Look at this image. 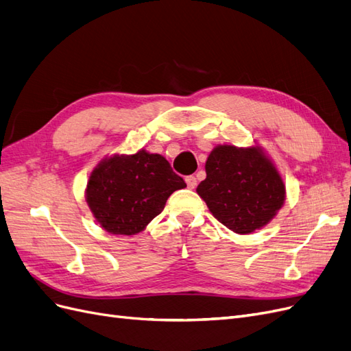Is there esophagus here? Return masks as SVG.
<instances>
[{
  "instance_id": "1",
  "label": "esophagus",
  "mask_w": 351,
  "mask_h": 351,
  "mask_svg": "<svg viewBox=\"0 0 351 351\" xmlns=\"http://www.w3.org/2000/svg\"><path fill=\"white\" fill-rule=\"evenodd\" d=\"M186 183H187L189 189H195L196 184H197V180H196L195 176H187L186 177Z\"/></svg>"
}]
</instances>
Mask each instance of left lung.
Instances as JSON below:
<instances>
[{
    "instance_id": "left-lung-1",
    "label": "left lung",
    "mask_w": 351,
    "mask_h": 351,
    "mask_svg": "<svg viewBox=\"0 0 351 351\" xmlns=\"http://www.w3.org/2000/svg\"><path fill=\"white\" fill-rule=\"evenodd\" d=\"M205 171L197 195L210 214L237 234H250L268 226L284 205V180L258 143L247 147L215 146Z\"/></svg>"
}]
</instances>
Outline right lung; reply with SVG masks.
I'll return each instance as SVG.
<instances>
[{
	"instance_id": "add662e5",
	"label": "right lung",
	"mask_w": 351,
	"mask_h": 351,
	"mask_svg": "<svg viewBox=\"0 0 351 351\" xmlns=\"http://www.w3.org/2000/svg\"><path fill=\"white\" fill-rule=\"evenodd\" d=\"M167 159L145 149L105 156L89 176L84 197L101 228L133 236L162 212L167 199L184 189Z\"/></svg>"
}]
</instances>
